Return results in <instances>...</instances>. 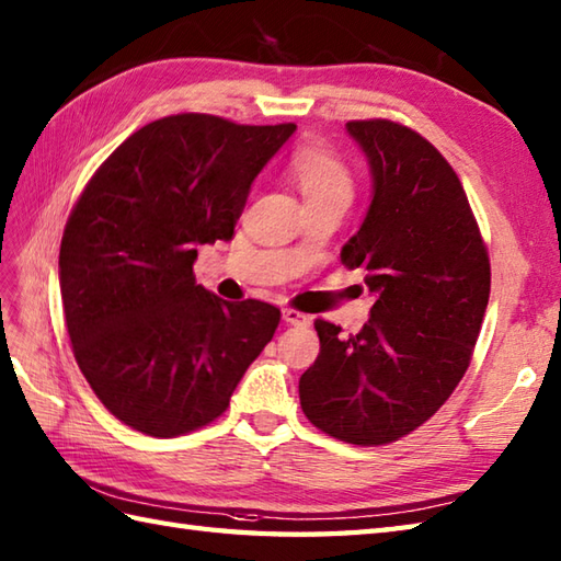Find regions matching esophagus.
<instances>
[{
    "label": "esophagus",
    "mask_w": 561,
    "mask_h": 561,
    "mask_svg": "<svg viewBox=\"0 0 561 561\" xmlns=\"http://www.w3.org/2000/svg\"><path fill=\"white\" fill-rule=\"evenodd\" d=\"M283 319L288 321V323H293V327H307L309 321V314H305V312H300V309H293V307H285L283 309Z\"/></svg>",
    "instance_id": "obj_1"
}]
</instances>
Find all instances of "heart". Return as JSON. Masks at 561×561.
<instances>
[{"label":"heart","mask_w":561,"mask_h":561,"mask_svg":"<svg viewBox=\"0 0 561 561\" xmlns=\"http://www.w3.org/2000/svg\"><path fill=\"white\" fill-rule=\"evenodd\" d=\"M290 172L307 204L327 196H351L353 178L343 160L327 146L302 144L290 156Z\"/></svg>","instance_id":"b5f03b06"}]
</instances>
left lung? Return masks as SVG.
I'll list each match as a JSON object with an SVG mask.
<instances>
[{
    "mask_svg": "<svg viewBox=\"0 0 561 561\" xmlns=\"http://www.w3.org/2000/svg\"><path fill=\"white\" fill-rule=\"evenodd\" d=\"M375 196L343 247L375 293L359 333L317 319L321 351L300 377L307 420L333 439L405 437L454 393L490 300V254L454 168L425 136L391 119H353Z\"/></svg>",
    "mask_w": 561,
    "mask_h": 561,
    "instance_id": "1",
    "label": "left lung"
}]
</instances>
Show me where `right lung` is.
I'll use <instances>...</instances> for the list:
<instances>
[{"label": "right lung", "instance_id": "1", "mask_svg": "<svg viewBox=\"0 0 561 561\" xmlns=\"http://www.w3.org/2000/svg\"><path fill=\"white\" fill-rule=\"evenodd\" d=\"M293 131L204 112L156 119L73 204L59 247L71 351L127 427L168 439L214 422L276 333L278 307L220 300L196 285L194 261L198 244L232 238L249 186Z\"/></svg>", "mask_w": 561, "mask_h": 561}]
</instances>
